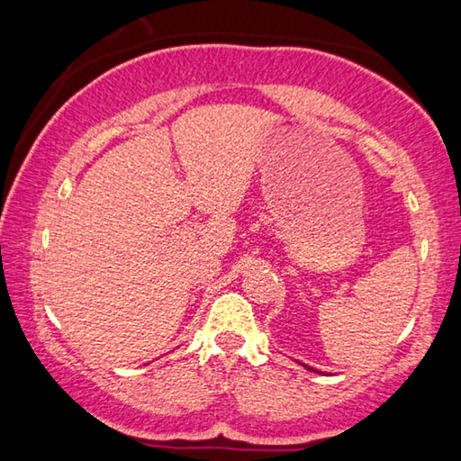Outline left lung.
I'll return each instance as SVG.
<instances>
[{
  "instance_id": "obj_1",
  "label": "left lung",
  "mask_w": 461,
  "mask_h": 461,
  "mask_svg": "<svg viewBox=\"0 0 461 461\" xmlns=\"http://www.w3.org/2000/svg\"><path fill=\"white\" fill-rule=\"evenodd\" d=\"M307 370H313V368H309V366H307ZM313 372H317V370H313Z\"/></svg>"
}]
</instances>
